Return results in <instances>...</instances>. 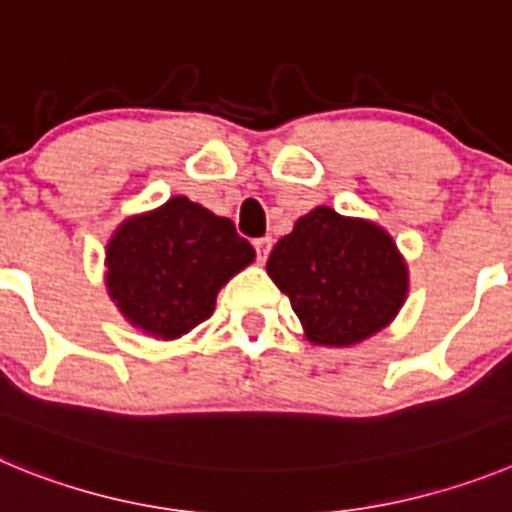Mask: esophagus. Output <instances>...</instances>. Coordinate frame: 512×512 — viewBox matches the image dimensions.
I'll list each match as a JSON object with an SVG mask.
<instances>
[{
	"mask_svg": "<svg viewBox=\"0 0 512 512\" xmlns=\"http://www.w3.org/2000/svg\"><path fill=\"white\" fill-rule=\"evenodd\" d=\"M253 248H256V256H259V261H266V256H269V251H271L269 235H264V238H256V241H253Z\"/></svg>",
	"mask_w": 512,
	"mask_h": 512,
	"instance_id": "34e87169",
	"label": "esophagus"
}]
</instances>
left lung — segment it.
Returning <instances> with one entry per match:
<instances>
[{
	"label": "left lung",
	"mask_w": 512,
	"mask_h": 512,
	"mask_svg": "<svg viewBox=\"0 0 512 512\" xmlns=\"http://www.w3.org/2000/svg\"><path fill=\"white\" fill-rule=\"evenodd\" d=\"M266 271L318 346L366 341L395 320L408 297V264L392 235L330 207L302 215L269 253Z\"/></svg>",
	"instance_id": "left-lung-1"
}]
</instances>
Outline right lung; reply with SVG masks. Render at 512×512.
<instances>
[{
    "mask_svg": "<svg viewBox=\"0 0 512 512\" xmlns=\"http://www.w3.org/2000/svg\"><path fill=\"white\" fill-rule=\"evenodd\" d=\"M256 259L233 220L171 197L128 217L107 243V292L130 325L174 341L207 320L217 292Z\"/></svg>",
    "mask_w": 512,
    "mask_h": 512,
    "instance_id": "obj_1",
    "label": "right lung"
}]
</instances>
